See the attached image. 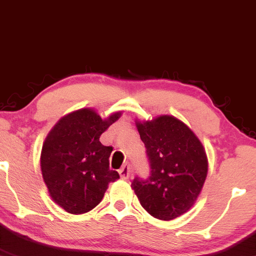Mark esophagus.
Segmentation results:
<instances>
[{
  "instance_id": "1",
  "label": "esophagus",
  "mask_w": 256,
  "mask_h": 256,
  "mask_svg": "<svg viewBox=\"0 0 256 256\" xmlns=\"http://www.w3.org/2000/svg\"><path fill=\"white\" fill-rule=\"evenodd\" d=\"M118 172H120V176H121L122 180H127L129 175H130V166L127 164L123 165L121 169H120Z\"/></svg>"
}]
</instances>
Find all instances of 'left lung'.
<instances>
[{
    "label": "left lung",
    "instance_id": "obj_1",
    "mask_svg": "<svg viewBox=\"0 0 256 256\" xmlns=\"http://www.w3.org/2000/svg\"><path fill=\"white\" fill-rule=\"evenodd\" d=\"M136 127L151 171L147 178L134 177L132 188L153 217L175 219L193 206L205 183L207 158L202 144L172 116L138 122Z\"/></svg>",
    "mask_w": 256,
    "mask_h": 256
}]
</instances>
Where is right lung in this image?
Segmentation results:
<instances>
[{
  "instance_id": "add662e5",
  "label": "right lung",
  "mask_w": 256,
  "mask_h": 256,
  "mask_svg": "<svg viewBox=\"0 0 256 256\" xmlns=\"http://www.w3.org/2000/svg\"><path fill=\"white\" fill-rule=\"evenodd\" d=\"M121 112L102 120L96 111L81 109L60 120L42 148V175L57 205L73 214L94 208L110 182L120 178L110 170L112 147L99 141Z\"/></svg>"
}]
</instances>
